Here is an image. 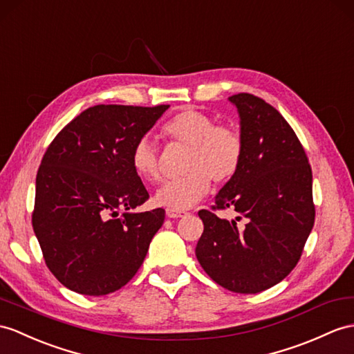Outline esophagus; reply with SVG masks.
<instances>
[{
  "label": "esophagus",
  "instance_id": "1",
  "mask_svg": "<svg viewBox=\"0 0 354 354\" xmlns=\"http://www.w3.org/2000/svg\"><path fill=\"white\" fill-rule=\"evenodd\" d=\"M186 212H176V210H167V216L168 218H183L186 216Z\"/></svg>",
  "mask_w": 354,
  "mask_h": 354
}]
</instances>
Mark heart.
I'll list each match as a JSON object with an SVG mask.
<instances>
[{
	"label": "heart",
	"mask_w": 354,
	"mask_h": 354,
	"mask_svg": "<svg viewBox=\"0 0 354 354\" xmlns=\"http://www.w3.org/2000/svg\"><path fill=\"white\" fill-rule=\"evenodd\" d=\"M162 132L172 142L189 147L183 168L186 176L168 182L154 194V204L167 210L191 209L209 192L210 180L218 185L227 183L242 165V136L230 126H216V122L201 111H180L163 124ZM131 165L145 183L160 178L159 153L149 136L133 145Z\"/></svg>",
	"instance_id": "1"
}]
</instances>
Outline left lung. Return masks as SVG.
Segmentation results:
<instances>
[{
    "label": "left lung",
    "mask_w": 354,
    "mask_h": 354,
    "mask_svg": "<svg viewBox=\"0 0 354 354\" xmlns=\"http://www.w3.org/2000/svg\"><path fill=\"white\" fill-rule=\"evenodd\" d=\"M228 100L240 118L243 159L213 209L231 207L239 216L198 212L204 231L195 255L221 287L255 295L286 278L304 251L315 218L313 171L295 131L272 105L248 93Z\"/></svg>",
    "instance_id": "1"
}]
</instances>
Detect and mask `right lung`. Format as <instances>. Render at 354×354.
Listing matches in <instances>:
<instances>
[{"label":"right lung","instance_id":"add662e5","mask_svg":"<svg viewBox=\"0 0 354 354\" xmlns=\"http://www.w3.org/2000/svg\"><path fill=\"white\" fill-rule=\"evenodd\" d=\"M168 108L91 106L48 147L36 177L32 228L49 270L68 290L105 296L141 267L165 210L132 212L149 192L131 153Z\"/></svg>","mask_w":354,"mask_h":354}]
</instances>
